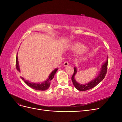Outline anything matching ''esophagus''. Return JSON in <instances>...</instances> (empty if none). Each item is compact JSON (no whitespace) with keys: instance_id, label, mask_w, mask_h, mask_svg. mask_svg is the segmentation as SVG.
I'll list each match as a JSON object with an SVG mask.
<instances>
[{"instance_id":"esophagus-1","label":"esophagus","mask_w":122,"mask_h":122,"mask_svg":"<svg viewBox=\"0 0 122 122\" xmlns=\"http://www.w3.org/2000/svg\"><path fill=\"white\" fill-rule=\"evenodd\" d=\"M65 67H66V66H68V65H69V62H68V61H65V62H64V65H63Z\"/></svg>"}]
</instances>
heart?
I'll list each match as a JSON object with an SVG mask.
<instances>
[{
	"label": "heart",
	"instance_id": "1",
	"mask_svg": "<svg viewBox=\"0 0 122 122\" xmlns=\"http://www.w3.org/2000/svg\"><path fill=\"white\" fill-rule=\"evenodd\" d=\"M73 49L77 52H80L85 49V47L81 44H76L73 46Z\"/></svg>",
	"mask_w": 122,
	"mask_h": 122
}]
</instances>
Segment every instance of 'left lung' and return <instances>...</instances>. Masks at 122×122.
<instances>
[{"instance_id":"left-lung-1","label":"left lung","mask_w":122,"mask_h":122,"mask_svg":"<svg viewBox=\"0 0 122 122\" xmlns=\"http://www.w3.org/2000/svg\"><path fill=\"white\" fill-rule=\"evenodd\" d=\"M107 65H108V60H107L105 63L104 64V65H103L102 66V67H101V71L99 75L95 79L91 81V82L84 85L79 84L76 81L74 77L77 73V69L76 67H74V71L73 74L71 78L74 86L75 87V88L77 90H78V91H87L94 87L104 78V77H105V75L106 74L107 71Z\"/></svg>"}]
</instances>
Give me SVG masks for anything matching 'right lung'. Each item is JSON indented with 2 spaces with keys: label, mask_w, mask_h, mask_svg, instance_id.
Returning a JSON list of instances; mask_svg holds the SVG:
<instances>
[{
  "label": "right lung",
  "mask_w": 122,
  "mask_h": 122,
  "mask_svg": "<svg viewBox=\"0 0 122 122\" xmlns=\"http://www.w3.org/2000/svg\"><path fill=\"white\" fill-rule=\"evenodd\" d=\"M16 69L18 71L20 72V69H19V63H18V57L17 55L16 56ZM57 70V69H54V71H52V72L50 74V75L49 76V78L47 80H46L45 82H44L41 83H32V82H29V81L27 80H24V78L23 77H21L22 79L24 80L25 83L26 84L27 86H28L29 87H31L33 89H35L36 90H39V91H45L47 90L50 86V81L52 80L53 77L54 75L55 74L56 71Z\"/></svg>",
  "instance_id": "right-lung-1"
}]
</instances>
